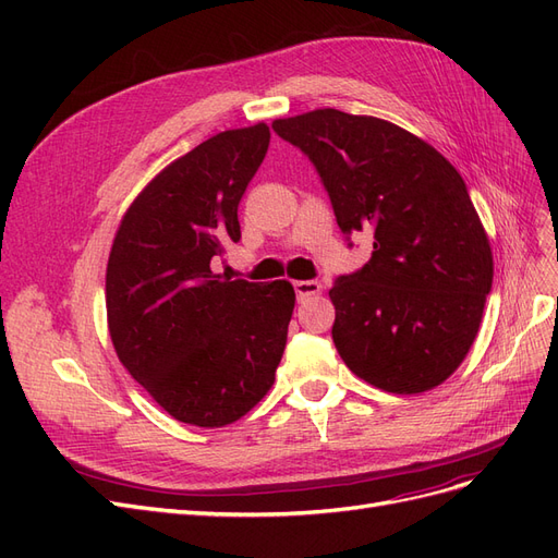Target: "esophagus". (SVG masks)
Returning <instances> with one entry per match:
<instances>
[{
  "mask_svg": "<svg viewBox=\"0 0 558 558\" xmlns=\"http://www.w3.org/2000/svg\"><path fill=\"white\" fill-rule=\"evenodd\" d=\"M293 289L298 293V300H305L310 295H318L320 291H324V286L314 279H307V281H293Z\"/></svg>",
  "mask_w": 558,
  "mask_h": 558,
  "instance_id": "obj_1",
  "label": "esophagus"
}]
</instances>
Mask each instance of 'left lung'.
I'll use <instances>...</instances> for the list:
<instances>
[{
	"label": "left lung",
	"instance_id": "obj_1",
	"mask_svg": "<svg viewBox=\"0 0 558 558\" xmlns=\"http://www.w3.org/2000/svg\"><path fill=\"white\" fill-rule=\"evenodd\" d=\"M272 130L310 158L337 226L373 234V258L337 277L332 342L347 367L388 393L442 384L470 351L494 258L465 181L408 130L316 109Z\"/></svg>",
	"mask_w": 558,
	"mask_h": 558
}]
</instances>
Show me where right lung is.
I'll return each mask as SVG.
<instances>
[{"mask_svg":"<svg viewBox=\"0 0 558 558\" xmlns=\"http://www.w3.org/2000/svg\"><path fill=\"white\" fill-rule=\"evenodd\" d=\"M269 146L265 123L218 132L167 165L132 202L107 265L118 359L165 412L218 428L275 384L295 291L214 275L240 242L238 207Z\"/></svg>","mask_w":558,"mask_h":558,"instance_id":"right-lung-1","label":"right lung"}]
</instances>
